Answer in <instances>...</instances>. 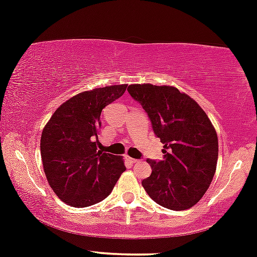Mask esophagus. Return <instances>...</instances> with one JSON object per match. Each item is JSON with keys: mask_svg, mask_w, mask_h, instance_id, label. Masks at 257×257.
<instances>
[{"mask_svg": "<svg viewBox=\"0 0 257 257\" xmlns=\"http://www.w3.org/2000/svg\"><path fill=\"white\" fill-rule=\"evenodd\" d=\"M126 160H128V161H129V163H132V165H134V163H138V162H139V160L133 159V157H126Z\"/></svg>", "mask_w": 257, "mask_h": 257, "instance_id": "obj_1", "label": "esophagus"}]
</instances>
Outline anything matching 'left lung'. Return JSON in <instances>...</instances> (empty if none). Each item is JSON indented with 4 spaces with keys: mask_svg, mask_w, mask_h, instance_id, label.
<instances>
[{
    "mask_svg": "<svg viewBox=\"0 0 257 257\" xmlns=\"http://www.w3.org/2000/svg\"><path fill=\"white\" fill-rule=\"evenodd\" d=\"M128 92L142 105L165 145L162 161L146 160L152 173L142 182L149 196L174 211L193 207L212 182L218 138L197 102L173 86L133 84Z\"/></svg>",
    "mask_w": 257,
    "mask_h": 257,
    "instance_id": "1",
    "label": "left lung"
}]
</instances>
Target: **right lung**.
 I'll list each match as a JSON object with an SVG mask.
<instances>
[{"instance_id": "obj_1", "label": "right lung", "mask_w": 257, "mask_h": 257, "mask_svg": "<svg viewBox=\"0 0 257 257\" xmlns=\"http://www.w3.org/2000/svg\"><path fill=\"white\" fill-rule=\"evenodd\" d=\"M123 85L84 91L58 107L45 125L40 150L51 188L63 202L86 207L102 201L125 171L122 157L97 150L101 112L124 94Z\"/></svg>"}]
</instances>
